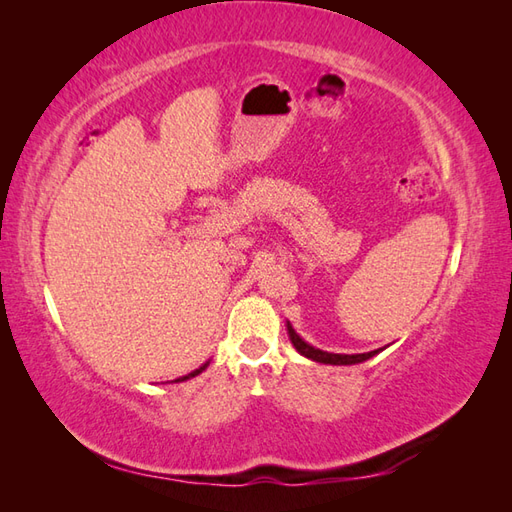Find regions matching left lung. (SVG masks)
<instances>
[{
	"instance_id": "left-lung-1",
	"label": "left lung",
	"mask_w": 512,
	"mask_h": 512,
	"mask_svg": "<svg viewBox=\"0 0 512 512\" xmlns=\"http://www.w3.org/2000/svg\"><path fill=\"white\" fill-rule=\"evenodd\" d=\"M286 330H288V339L290 343L295 345V350L301 354L310 358V361H317V363H323V365H356V363H363L367 361V358L376 356L380 350H372V352H363V354H334V352H323L319 350V347H314L310 343H306L301 339V336L295 332V328H292V323L288 321L286 323Z\"/></svg>"
}]
</instances>
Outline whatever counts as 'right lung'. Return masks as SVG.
<instances>
[{"label":"right lung","mask_w":512,"mask_h":512,"mask_svg":"<svg viewBox=\"0 0 512 512\" xmlns=\"http://www.w3.org/2000/svg\"><path fill=\"white\" fill-rule=\"evenodd\" d=\"M209 363H211V361H204V363H202V365H200L198 369H193V372H189V374H184V376L176 378V383H180V380H189V378H193V376H198V374H202V372H204V369H206V367H209Z\"/></svg>","instance_id":"add662e5"}]
</instances>
